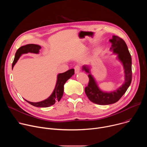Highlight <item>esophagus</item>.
Instances as JSON below:
<instances>
[{"label": "esophagus", "mask_w": 147, "mask_h": 147, "mask_svg": "<svg viewBox=\"0 0 147 147\" xmlns=\"http://www.w3.org/2000/svg\"><path fill=\"white\" fill-rule=\"evenodd\" d=\"M74 70H75V73L76 74L80 72V66L79 65H76L74 67Z\"/></svg>", "instance_id": "34e87169"}]
</instances>
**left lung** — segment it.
<instances>
[{
  "mask_svg": "<svg viewBox=\"0 0 147 147\" xmlns=\"http://www.w3.org/2000/svg\"><path fill=\"white\" fill-rule=\"evenodd\" d=\"M110 42L112 44L111 49H113L114 53L118 54V57L123 65L125 82L121 87L114 92H104L99 89L95 80L90 74L88 75V84L85 88V92L91 102L101 105H110L117 102L126 92L132 80L131 57L126 44L122 38L115 35H113V38L110 39ZM83 69L90 73L87 67L84 66Z\"/></svg>",
  "mask_w": 147,
  "mask_h": 147,
  "instance_id": "1",
  "label": "left lung"
}]
</instances>
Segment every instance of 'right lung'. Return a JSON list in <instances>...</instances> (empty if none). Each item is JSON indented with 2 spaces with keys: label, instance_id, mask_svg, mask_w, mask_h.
Wrapping results in <instances>:
<instances>
[{
  "label": "right lung",
  "instance_id": "add662e5",
  "mask_svg": "<svg viewBox=\"0 0 147 147\" xmlns=\"http://www.w3.org/2000/svg\"><path fill=\"white\" fill-rule=\"evenodd\" d=\"M41 47L40 46L35 44H28L19 48L15 54L14 59L12 64V68L22 54L27 53L28 52L38 53ZM74 74V70L73 69H70L65 73L59 74L57 76V80L55 88L52 95L48 99L39 102H31L27 100H26L30 104L36 107L47 108L53 105L56 102H59L61 99L63 95L64 84Z\"/></svg>",
  "mask_w": 147,
  "mask_h": 147
}]
</instances>
